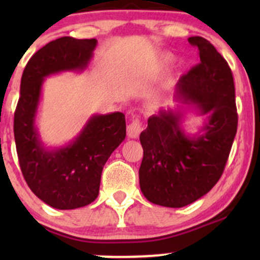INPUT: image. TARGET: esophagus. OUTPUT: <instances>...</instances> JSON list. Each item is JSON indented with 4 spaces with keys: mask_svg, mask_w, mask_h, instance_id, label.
Returning <instances> with one entry per match:
<instances>
[{
    "mask_svg": "<svg viewBox=\"0 0 260 260\" xmlns=\"http://www.w3.org/2000/svg\"><path fill=\"white\" fill-rule=\"evenodd\" d=\"M140 132H142V122L138 118L133 120L127 126V134L129 138H138Z\"/></svg>",
    "mask_w": 260,
    "mask_h": 260,
    "instance_id": "esophagus-1",
    "label": "esophagus"
}]
</instances>
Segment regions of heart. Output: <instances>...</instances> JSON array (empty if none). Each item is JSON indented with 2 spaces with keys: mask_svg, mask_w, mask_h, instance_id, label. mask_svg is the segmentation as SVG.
<instances>
[{
  "mask_svg": "<svg viewBox=\"0 0 260 260\" xmlns=\"http://www.w3.org/2000/svg\"><path fill=\"white\" fill-rule=\"evenodd\" d=\"M168 62H169V59H168V58H164L162 61H161V66H165L166 63H168Z\"/></svg>",
  "mask_w": 260,
  "mask_h": 260,
  "instance_id": "obj_1",
  "label": "heart"
}]
</instances>
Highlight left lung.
<instances>
[{"mask_svg": "<svg viewBox=\"0 0 260 260\" xmlns=\"http://www.w3.org/2000/svg\"><path fill=\"white\" fill-rule=\"evenodd\" d=\"M188 43L198 49L201 61L178 80L175 101L208 116L202 133L187 136L180 111L160 110L139 137L140 189L149 202L168 208L186 207L215 186L237 132L231 68L207 39L192 37Z\"/></svg>", "mask_w": 260, "mask_h": 260, "instance_id": "1", "label": "left lung"}]
</instances>
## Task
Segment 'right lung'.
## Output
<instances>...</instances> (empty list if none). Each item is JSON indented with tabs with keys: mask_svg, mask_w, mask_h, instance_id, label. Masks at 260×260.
Segmentation results:
<instances>
[{
	"mask_svg": "<svg viewBox=\"0 0 260 260\" xmlns=\"http://www.w3.org/2000/svg\"><path fill=\"white\" fill-rule=\"evenodd\" d=\"M96 39H56L26 63L14 112V139L20 170L31 192L50 207H85L99 194L104 165L126 138L122 112L92 116L71 144L47 150L39 138L35 116L45 77L83 71L92 57Z\"/></svg>",
	"mask_w": 260,
	"mask_h": 260,
	"instance_id": "right-lung-1",
	"label": "right lung"
}]
</instances>
